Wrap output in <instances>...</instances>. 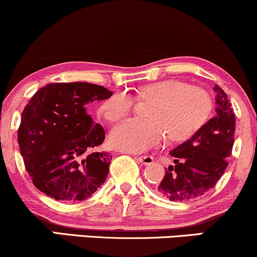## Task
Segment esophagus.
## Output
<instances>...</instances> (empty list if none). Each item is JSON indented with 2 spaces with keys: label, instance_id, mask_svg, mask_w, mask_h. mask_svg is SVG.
Wrapping results in <instances>:
<instances>
[{
  "label": "esophagus",
  "instance_id": "obj_1",
  "mask_svg": "<svg viewBox=\"0 0 257 257\" xmlns=\"http://www.w3.org/2000/svg\"><path fill=\"white\" fill-rule=\"evenodd\" d=\"M139 163L144 164V166H150L153 163V157L152 156H139L137 157Z\"/></svg>",
  "mask_w": 257,
  "mask_h": 257
}]
</instances>
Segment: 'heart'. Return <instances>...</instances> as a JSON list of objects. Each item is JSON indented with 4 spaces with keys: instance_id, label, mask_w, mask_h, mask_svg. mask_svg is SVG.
<instances>
[{
    "instance_id": "1",
    "label": "heart",
    "mask_w": 257,
    "mask_h": 257,
    "mask_svg": "<svg viewBox=\"0 0 257 257\" xmlns=\"http://www.w3.org/2000/svg\"><path fill=\"white\" fill-rule=\"evenodd\" d=\"M138 96L155 102L147 114L151 120L132 118L114 126L110 143L120 151H147L161 144L167 133L175 143L190 140L204 128L213 110L210 96L204 90L178 79L144 85L138 90ZM133 106L132 94L116 91L100 106V114L108 122H116L126 116Z\"/></svg>"
}]
</instances>
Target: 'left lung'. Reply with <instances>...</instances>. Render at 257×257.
<instances>
[{"label":"left lung","instance_id":"obj_1","mask_svg":"<svg viewBox=\"0 0 257 257\" xmlns=\"http://www.w3.org/2000/svg\"><path fill=\"white\" fill-rule=\"evenodd\" d=\"M216 114L190 140L169 151L174 164L166 169L158 192L172 202L190 200L208 192L225 173L234 144L235 116L227 94L217 84Z\"/></svg>","mask_w":257,"mask_h":257}]
</instances>
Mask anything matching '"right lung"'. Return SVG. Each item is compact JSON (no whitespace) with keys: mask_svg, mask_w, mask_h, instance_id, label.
I'll list each match as a JSON object with an SVG mask.
<instances>
[{"mask_svg":"<svg viewBox=\"0 0 257 257\" xmlns=\"http://www.w3.org/2000/svg\"><path fill=\"white\" fill-rule=\"evenodd\" d=\"M112 91L85 82L49 83L35 93L22 113L18 143L25 168L41 192L57 200H84L101 187L112 156L94 150L105 131L87 106Z\"/></svg>","mask_w":257,"mask_h":257,"instance_id":"1","label":"right lung"}]
</instances>
